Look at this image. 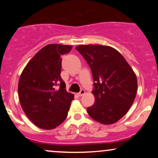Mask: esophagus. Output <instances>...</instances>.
I'll list each match as a JSON object with an SVG mask.
<instances>
[{
    "instance_id": "1",
    "label": "esophagus",
    "mask_w": 158,
    "mask_h": 158,
    "mask_svg": "<svg viewBox=\"0 0 158 158\" xmlns=\"http://www.w3.org/2000/svg\"><path fill=\"white\" fill-rule=\"evenodd\" d=\"M85 93V90L84 89H81L80 90V92H79V93H78V96H79V97H81V96L84 95Z\"/></svg>"
}]
</instances>
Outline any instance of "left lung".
<instances>
[{"mask_svg": "<svg viewBox=\"0 0 158 158\" xmlns=\"http://www.w3.org/2000/svg\"><path fill=\"white\" fill-rule=\"evenodd\" d=\"M92 72L95 102L87 108L91 118L105 125L114 123L126 114L135 100L137 80L135 72L117 50L102 45L76 48Z\"/></svg>", "mask_w": 158, "mask_h": 158, "instance_id": "obj_1", "label": "left lung"}]
</instances>
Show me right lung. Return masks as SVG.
Segmentation results:
<instances>
[{"label": "right lung", "instance_id": "right-lung-1", "mask_svg": "<svg viewBox=\"0 0 158 158\" xmlns=\"http://www.w3.org/2000/svg\"><path fill=\"white\" fill-rule=\"evenodd\" d=\"M71 49L70 45H47L29 61L20 77L21 107L27 117L43 129H53L64 122L74 98L67 92L60 76L61 56Z\"/></svg>", "mask_w": 158, "mask_h": 158}]
</instances>
